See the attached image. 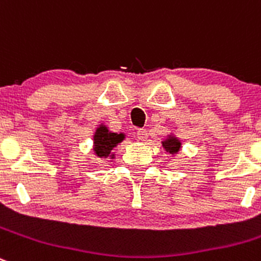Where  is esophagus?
Returning <instances> with one entry per match:
<instances>
[{"label":"esophagus","mask_w":261,"mask_h":261,"mask_svg":"<svg viewBox=\"0 0 261 261\" xmlns=\"http://www.w3.org/2000/svg\"><path fill=\"white\" fill-rule=\"evenodd\" d=\"M136 136H138L139 140L145 142V140L148 139V131L145 130V128H139V130L136 131Z\"/></svg>","instance_id":"obj_1"}]
</instances>
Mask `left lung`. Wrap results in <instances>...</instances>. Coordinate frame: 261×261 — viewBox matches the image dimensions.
<instances>
[{"instance_id": "left-lung-1", "label": "left lung", "mask_w": 261, "mask_h": 261, "mask_svg": "<svg viewBox=\"0 0 261 261\" xmlns=\"http://www.w3.org/2000/svg\"><path fill=\"white\" fill-rule=\"evenodd\" d=\"M162 147L165 148L166 152H169L170 154L174 155L180 150V148H181V143H180L179 139L175 138L174 135H169L166 140L162 142Z\"/></svg>"}]
</instances>
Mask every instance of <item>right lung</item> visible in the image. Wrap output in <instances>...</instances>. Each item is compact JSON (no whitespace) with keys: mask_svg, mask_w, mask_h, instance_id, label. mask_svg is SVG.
I'll return each mask as SVG.
<instances>
[{"mask_svg":"<svg viewBox=\"0 0 261 261\" xmlns=\"http://www.w3.org/2000/svg\"><path fill=\"white\" fill-rule=\"evenodd\" d=\"M125 139V134L111 133L108 127L99 125L94 134V152L97 158H114L112 150Z\"/></svg>","mask_w":261,"mask_h":261,"instance_id":"1","label":"right lung"}]
</instances>
